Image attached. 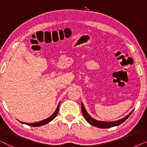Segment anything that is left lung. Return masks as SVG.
I'll return each mask as SVG.
<instances>
[{
	"mask_svg": "<svg viewBox=\"0 0 147 147\" xmlns=\"http://www.w3.org/2000/svg\"><path fill=\"white\" fill-rule=\"evenodd\" d=\"M81 109H82V115H83L84 118L86 119V121H87L88 123L90 124V125L92 126H94V127L101 128V129H107V128L113 127H115V126L121 125V123H123V122H125L126 120L130 117V115L132 114V113L133 112V111H131L129 115L123 118V119L118 120V121H113V122H107V121H97V120L94 119L93 118H92L88 114V113L86 112V109L84 108V106L82 102H81Z\"/></svg>",
	"mask_w": 147,
	"mask_h": 147,
	"instance_id": "8db88e82",
	"label": "left lung"
}]
</instances>
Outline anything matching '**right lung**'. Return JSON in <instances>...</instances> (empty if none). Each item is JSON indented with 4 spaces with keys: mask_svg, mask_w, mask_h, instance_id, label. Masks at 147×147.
Wrapping results in <instances>:
<instances>
[{
    "mask_svg": "<svg viewBox=\"0 0 147 147\" xmlns=\"http://www.w3.org/2000/svg\"><path fill=\"white\" fill-rule=\"evenodd\" d=\"M59 106H60V102H59V105H58L57 109H56V111H55V113H54L51 116V117H49V118H47V119H45V120H42V121H39V122H36V123H23V122H21V121H20V122L21 123H22V124H25V125H27L28 126H30V127H40V126L46 125V124L50 123L51 121H53V120L55 119L56 117H57V115L58 114V112H59Z\"/></svg>",
    "mask_w": 147,
    "mask_h": 147,
    "instance_id": "add662e5",
    "label": "right lung"
}]
</instances>
